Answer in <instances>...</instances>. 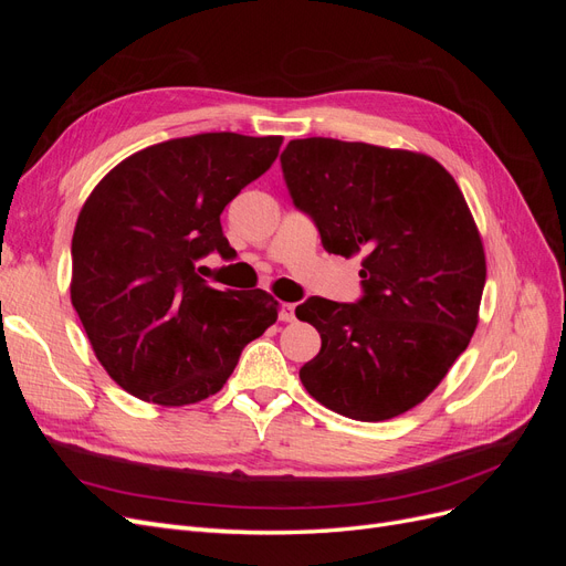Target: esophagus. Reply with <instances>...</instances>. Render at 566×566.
<instances>
[{
  "label": "esophagus",
  "mask_w": 566,
  "mask_h": 566,
  "mask_svg": "<svg viewBox=\"0 0 566 566\" xmlns=\"http://www.w3.org/2000/svg\"><path fill=\"white\" fill-rule=\"evenodd\" d=\"M295 306H297V304H293V302H283V304H281V321L293 323V321H295Z\"/></svg>",
  "instance_id": "esophagus-1"
}]
</instances>
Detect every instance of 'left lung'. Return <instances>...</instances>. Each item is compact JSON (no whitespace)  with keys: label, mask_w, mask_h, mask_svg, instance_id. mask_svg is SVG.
<instances>
[{"label":"left lung","mask_w":566,"mask_h":566,"mask_svg":"<svg viewBox=\"0 0 566 566\" xmlns=\"http://www.w3.org/2000/svg\"><path fill=\"white\" fill-rule=\"evenodd\" d=\"M281 165L323 248L361 256L366 293L297 306L321 333L300 380L345 418H397L447 378L479 323L486 254L465 196L434 158L403 148L312 136L290 142Z\"/></svg>","instance_id":"left-lung-1"}]
</instances>
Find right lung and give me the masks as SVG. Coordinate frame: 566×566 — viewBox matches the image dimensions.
<instances>
[{
	"label": "right lung",
	"mask_w": 566,
	"mask_h": 566,
	"mask_svg": "<svg viewBox=\"0 0 566 566\" xmlns=\"http://www.w3.org/2000/svg\"><path fill=\"white\" fill-rule=\"evenodd\" d=\"M283 136L210 132L148 146L84 200L73 233L71 302L111 378L179 408L227 385L245 345L276 323L264 290H217L196 260L229 256L221 212L276 160Z\"/></svg>",
	"instance_id": "obj_1"
}]
</instances>
